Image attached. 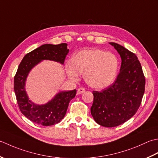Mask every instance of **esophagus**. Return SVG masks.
Segmentation results:
<instances>
[{
	"mask_svg": "<svg viewBox=\"0 0 158 158\" xmlns=\"http://www.w3.org/2000/svg\"><path fill=\"white\" fill-rule=\"evenodd\" d=\"M85 91V88L83 87H80L78 89V94H81V93H84Z\"/></svg>",
	"mask_w": 158,
	"mask_h": 158,
	"instance_id": "obj_1",
	"label": "esophagus"
}]
</instances>
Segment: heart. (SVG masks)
<instances>
[{"label": "heart", "instance_id": "obj_1", "mask_svg": "<svg viewBox=\"0 0 158 158\" xmlns=\"http://www.w3.org/2000/svg\"><path fill=\"white\" fill-rule=\"evenodd\" d=\"M118 60L114 54L100 50H85L73 56L72 63H67V76L73 81L78 80L79 73L89 86L104 89L114 82L117 74Z\"/></svg>", "mask_w": 158, "mask_h": 158}]
</instances>
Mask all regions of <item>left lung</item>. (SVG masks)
<instances>
[{
	"mask_svg": "<svg viewBox=\"0 0 158 158\" xmlns=\"http://www.w3.org/2000/svg\"><path fill=\"white\" fill-rule=\"evenodd\" d=\"M110 44L121 56L120 72L107 88L93 91L94 98L91 112L96 123L113 127L136 114L145 89V78L136 54L118 44Z\"/></svg>",
	"mask_w": 158,
	"mask_h": 158,
	"instance_id": "8db88e82",
	"label": "left lung"
}]
</instances>
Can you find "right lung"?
Returning <instances> with one entry per match:
<instances>
[{
	"label": "right lung",
	"mask_w": 158,
	"mask_h": 158,
	"mask_svg": "<svg viewBox=\"0 0 158 158\" xmlns=\"http://www.w3.org/2000/svg\"><path fill=\"white\" fill-rule=\"evenodd\" d=\"M69 52L67 44H44L26 54L14 76V91L20 110L34 123L49 126L56 124L65 117L69 103L75 98L76 90L59 92L52 100L44 105H37L29 100L24 86L31 69L42 60L64 63Z\"/></svg>",
	"instance_id": "add662e5"
}]
</instances>
